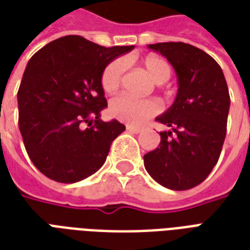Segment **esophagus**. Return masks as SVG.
<instances>
[{
	"instance_id": "34e87169",
	"label": "esophagus",
	"mask_w": 250,
	"mask_h": 250,
	"mask_svg": "<svg viewBox=\"0 0 250 250\" xmlns=\"http://www.w3.org/2000/svg\"><path fill=\"white\" fill-rule=\"evenodd\" d=\"M126 130H127V132L136 133V134H138V133H141V132H142V130H144V127L133 126V125H126Z\"/></svg>"
}]
</instances>
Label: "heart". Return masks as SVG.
<instances>
[{"mask_svg":"<svg viewBox=\"0 0 250 250\" xmlns=\"http://www.w3.org/2000/svg\"><path fill=\"white\" fill-rule=\"evenodd\" d=\"M141 67L154 83L162 84L171 76V68L165 59L157 55H147L141 61ZM124 64L121 61H114L106 65L101 76V85L105 92L117 91L123 82ZM161 110V104L154 99L138 100L134 97H114L109 104V112L114 118L129 125H142L149 118L157 116Z\"/></svg>","mask_w":250,"mask_h":250,"instance_id":"b5f03b06","label":"heart"}]
</instances>
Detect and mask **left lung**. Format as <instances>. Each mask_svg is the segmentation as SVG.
Instances as JSON below:
<instances>
[{
  "mask_svg": "<svg viewBox=\"0 0 250 250\" xmlns=\"http://www.w3.org/2000/svg\"><path fill=\"white\" fill-rule=\"evenodd\" d=\"M174 67L178 93L155 120L171 127L161 132L159 147L144 155L145 168L159 185L185 191L200 185L219 161L229 112V92L217 62L183 42L149 44Z\"/></svg>",
  "mask_w": 250,
  "mask_h": 250,
  "instance_id": "left-lung-1",
  "label": "left lung"
}]
</instances>
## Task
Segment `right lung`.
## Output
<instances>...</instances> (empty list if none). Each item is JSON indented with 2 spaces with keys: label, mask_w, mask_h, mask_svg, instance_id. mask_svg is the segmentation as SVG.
<instances>
[{
  "label": "right lung",
  "mask_w": 250,
  "mask_h": 250,
  "mask_svg": "<svg viewBox=\"0 0 250 250\" xmlns=\"http://www.w3.org/2000/svg\"><path fill=\"white\" fill-rule=\"evenodd\" d=\"M130 50L67 35L31 56L17 95L18 125L26 151L43 175L75 183L104 165L125 125L101 121L108 106L101 76L114 58Z\"/></svg>",
  "instance_id": "add662e5"
}]
</instances>
